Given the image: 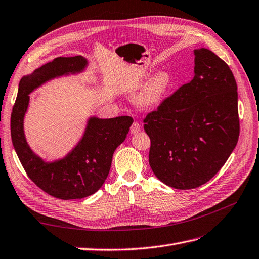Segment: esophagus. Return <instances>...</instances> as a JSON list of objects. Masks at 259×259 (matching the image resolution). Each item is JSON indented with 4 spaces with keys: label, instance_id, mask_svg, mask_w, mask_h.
<instances>
[{
    "label": "esophagus",
    "instance_id": "esophagus-1",
    "mask_svg": "<svg viewBox=\"0 0 259 259\" xmlns=\"http://www.w3.org/2000/svg\"><path fill=\"white\" fill-rule=\"evenodd\" d=\"M140 130H142V126H140V124L138 122H134L132 124V126H131L132 134H137V133L140 132Z\"/></svg>",
    "mask_w": 259,
    "mask_h": 259
}]
</instances>
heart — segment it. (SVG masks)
<instances>
[{
	"mask_svg": "<svg viewBox=\"0 0 259 259\" xmlns=\"http://www.w3.org/2000/svg\"><path fill=\"white\" fill-rule=\"evenodd\" d=\"M170 85V76L160 72L144 86L137 97V104L143 108H154L165 97Z\"/></svg>",
	"mask_w": 259,
	"mask_h": 259,
	"instance_id": "heart-1",
	"label": "heart"
}]
</instances>
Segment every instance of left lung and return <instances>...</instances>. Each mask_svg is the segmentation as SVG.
I'll list each match as a JSON object with an SVG mask.
<instances>
[{
  "label": "left lung",
  "mask_w": 259,
  "mask_h": 259,
  "mask_svg": "<svg viewBox=\"0 0 259 259\" xmlns=\"http://www.w3.org/2000/svg\"><path fill=\"white\" fill-rule=\"evenodd\" d=\"M194 55L193 79L144 119L154 175L182 190L213 178L240 135L238 86L229 66L207 49Z\"/></svg>",
  "instance_id": "8db88e82"
}]
</instances>
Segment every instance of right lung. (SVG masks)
Returning a JSON list of instances; mask_svg holds the SVG:
<instances>
[{"instance_id":"obj_1","label":"right lung","mask_w":259,"mask_h":259,"mask_svg":"<svg viewBox=\"0 0 259 259\" xmlns=\"http://www.w3.org/2000/svg\"><path fill=\"white\" fill-rule=\"evenodd\" d=\"M85 65L82 56L58 57L23 76L11 117L13 145L28 177L44 192L60 200L83 199L103 186L114 150L126 138L133 123L128 115L104 120L92 117L79 145L65 159L54 163H45L31 151L23 134L28 95L53 77L82 71Z\"/></svg>"}]
</instances>
